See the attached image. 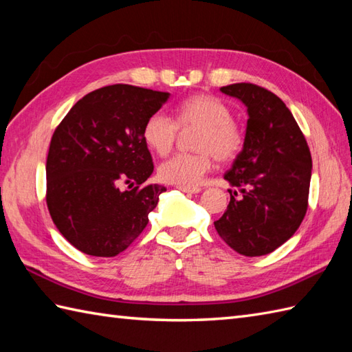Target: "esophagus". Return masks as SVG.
<instances>
[{
	"label": "esophagus",
	"instance_id": "1",
	"mask_svg": "<svg viewBox=\"0 0 352 352\" xmlns=\"http://www.w3.org/2000/svg\"><path fill=\"white\" fill-rule=\"evenodd\" d=\"M178 189L186 193H198L201 192V188H186V186H178Z\"/></svg>",
	"mask_w": 352,
	"mask_h": 352
}]
</instances>
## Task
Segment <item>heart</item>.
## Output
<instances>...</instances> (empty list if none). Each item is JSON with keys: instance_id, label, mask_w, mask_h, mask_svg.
I'll list each match as a JSON object with an SVG mask.
<instances>
[{"instance_id": "obj_1", "label": "heart", "mask_w": 352, "mask_h": 352, "mask_svg": "<svg viewBox=\"0 0 352 352\" xmlns=\"http://www.w3.org/2000/svg\"><path fill=\"white\" fill-rule=\"evenodd\" d=\"M178 126L198 129L193 148L198 153L177 154L159 166L160 180L169 184L195 188L210 170L214 159L228 162L241 153L243 134L231 119L230 109L210 95H193L177 107V122L155 111L149 116L142 134L145 144L159 155L168 154L175 144Z\"/></svg>"}]
</instances>
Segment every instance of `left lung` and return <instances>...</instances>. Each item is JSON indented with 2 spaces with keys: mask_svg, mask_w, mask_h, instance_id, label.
<instances>
[{
  "mask_svg": "<svg viewBox=\"0 0 352 352\" xmlns=\"http://www.w3.org/2000/svg\"><path fill=\"white\" fill-rule=\"evenodd\" d=\"M246 111L242 151L223 178L226 213L214 222L222 241L246 257L265 256L295 234L307 212L311 155L294 115L278 96L252 83L221 87Z\"/></svg>",
  "mask_w": 352,
  "mask_h": 352,
  "instance_id": "8db88e82",
  "label": "left lung"
}]
</instances>
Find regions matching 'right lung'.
Segmentation results:
<instances>
[{
  "instance_id": "add662e5",
  "label": "right lung",
  "mask_w": 352,
  "mask_h": 352,
  "mask_svg": "<svg viewBox=\"0 0 352 352\" xmlns=\"http://www.w3.org/2000/svg\"><path fill=\"white\" fill-rule=\"evenodd\" d=\"M168 92L111 85L76 102L52 134L47 157V206L52 222L87 256L115 257L136 241L164 186L144 183L153 157L146 119ZM124 184L129 191H122Z\"/></svg>"
}]
</instances>
